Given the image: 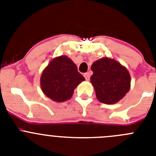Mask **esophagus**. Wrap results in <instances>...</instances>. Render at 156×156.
Segmentation results:
<instances>
[{
  "label": "esophagus",
  "instance_id": "34e87169",
  "mask_svg": "<svg viewBox=\"0 0 156 156\" xmlns=\"http://www.w3.org/2000/svg\"><path fill=\"white\" fill-rule=\"evenodd\" d=\"M90 73H84V77H85V79L87 80H90Z\"/></svg>",
  "mask_w": 156,
  "mask_h": 156
}]
</instances>
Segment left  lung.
<instances>
[{"label": "left lung", "mask_w": 156, "mask_h": 156, "mask_svg": "<svg viewBox=\"0 0 156 156\" xmlns=\"http://www.w3.org/2000/svg\"><path fill=\"white\" fill-rule=\"evenodd\" d=\"M90 83L98 100L105 104H115L130 88V75L127 69L113 58H102L91 66Z\"/></svg>", "instance_id": "8db88e82"}]
</instances>
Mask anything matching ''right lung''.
Returning <instances> with one entry per match:
<instances>
[{"instance_id":"add662e5","label":"right lung","mask_w":156,"mask_h":156,"mask_svg":"<svg viewBox=\"0 0 156 156\" xmlns=\"http://www.w3.org/2000/svg\"><path fill=\"white\" fill-rule=\"evenodd\" d=\"M85 78L69 58L61 55L53 58L43 70L41 87L43 93L56 102L69 100L74 90Z\"/></svg>"}]
</instances>
